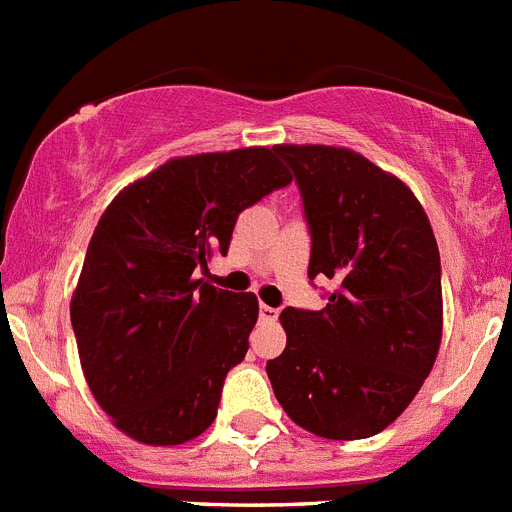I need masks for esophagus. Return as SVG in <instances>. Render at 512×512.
I'll return each mask as SVG.
<instances>
[{"label":"esophagus","mask_w":512,"mask_h":512,"mask_svg":"<svg viewBox=\"0 0 512 512\" xmlns=\"http://www.w3.org/2000/svg\"><path fill=\"white\" fill-rule=\"evenodd\" d=\"M259 315H261V320H264V323H277L279 310H277V307L261 305V307H259Z\"/></svg>","instance_id":"obj_1"}]
</instances>
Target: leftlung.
<instances>
[{"mask_svg": "<svg viewBox=\"0 0 512 512\" xmlns=\"http://www.w3.org/2000/svg\"><path fill=\"white\" fill-rule=\"evenodd\" d=\"M310 228L307 277L336 289L323 310L287 307L282 356L266 361L284 413L333 441L377 436L408 408L438 356L441 256L397 176L336 146H274Z\"/></svg>", "mask_w": 512, "mask_h": 512, "instance_id": "left-lung-1", "label": "left lung"}]
</instances>
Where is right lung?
<instances>
[{
	"label": "right lung",
	"mask_w": 512,
	"mask_h": 512,
	"mask_svg": "<svg viewBox=\"0 0 512 512\" xmlns=\"http://www.w3.org/2000/svg\"><path fill=\"white\" fill-rule=\"evenodd\" d=\"M289 182L274 148L171 158L99 217L71 325L89 390L125 436L179 446L212 425L259 300L194 271L228 253L246 207Z\"/></svg>",
	"instance_id": "right-lung-1"
}]
</instances>
